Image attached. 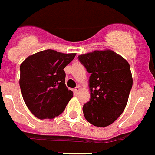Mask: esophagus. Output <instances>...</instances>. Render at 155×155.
Here are the masks:
<instances>
[{
    "instance_id": "obj_1",
    "label": "esophagus",
    "mask_w": 155,
    "mask_h": 155,
    "mask_svg": "<svg viewBox=\"0 0 155 155\" xmlns=\"http://www.w3.org/2000/svg\"><path fill=\"white\" fill-rule=\"evenodd\" d=\"M80 90H81L80 87H79V86H77L76 88H75L74 89V92L75 93H78V92H80Z\"/></svg>"
}]
</instances>
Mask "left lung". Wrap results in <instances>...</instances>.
<instances>
[{
	"label": "left lung",
	"mask_w": 155,
	"mask_h": 155,
	"mask_svg": "<svg viewBox=\"0 0 155 155\" xmlns=\"http://www.w3.org/2000/svg\"><path fill=\"white\" fill-rule=\"evenodd\" d=\"M78 59L91 74V98L83 106L84 117L95 126L111 125L124 111L133 86L129 63L110 49L80 55Z\"/></svg>",
	"instance_id": "obj_1"
}]
</instances>
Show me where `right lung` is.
I'll use <instances>...</instances> for the list:
<instances>
[{
  "mask_svg": "<svg viewBox=\"0 0 155 155\" xmlns=\"http://www.w3.org/2000/svg\"><path fill=\"white\" fill-rule=\"evenodd\" d=\"M75 55L76 53L47 49L30 55L20 65L19 86L22 98L38 118L59 116L73 97V92L65 84L63 69Z\"/></svg>",
  "mask_w": 155,
  "mask_h": 155,
  "instance_id": "add662e5",
  "label": "right lung"
}]
</instances>
